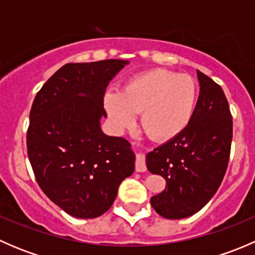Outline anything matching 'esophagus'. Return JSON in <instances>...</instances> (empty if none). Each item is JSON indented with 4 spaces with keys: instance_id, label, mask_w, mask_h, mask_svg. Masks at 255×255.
Returning a JSON list of instances; mask_svg holds the SVG:
<instances>
[{
    "instance_id": "1",
    "label": "esophagus",
    "mask_w": 255,
    "mask_h": 255,
    "mask_svg": "<svg viewBox=\"0 0 255 255\" xmlns=\"http://www.w3.org/2000/svg\"><path fill=\"white\" fill-rule=\"evenodd\" d=\"M146 170L145 166V159L142 153H137V158H135V171L138 173H144Z\"/></svg>"
}]
</instances>
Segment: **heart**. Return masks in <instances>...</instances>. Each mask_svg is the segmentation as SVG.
<instances>
[{"instance_id": "obj_1", "label": "heart", "mask_w": 255, "mask_h": 255, "mask_svg": "<svg viewBox=\"0 0 255 255\" xmlns=\"http://www.w3.org/2000/svg\"><path fill=\"white\" fill-rule=\"evenodd\" d=\"M197 85L189 75L155 69L130 79L122 92L109 91L104 106L113 129L129 128L140 112V123L155 140L181 134L194 117Z\"/></svg>"}]
</instances>
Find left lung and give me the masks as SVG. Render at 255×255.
I'll use <instances>...</instances> for the list:
<instances>
[{
  "mask_svg": "<svg viewBox=\"0 0 255 255\" xmlns=\"http://www.w3.org/2000/svg\"><path fill=\"white\" fill-rule=\"evenodd\" d=\"M200 95L186 129L146 154V168L165 179V190L150 199L169 220L199 212L220 187L227 170L233 122L222 87L197 70Z\"/></svg>",
  "mask_w": 255,
  "mask_h": 255,
  "instance_id": "obj_1",
  "label": "left lung"
}]
</instances>
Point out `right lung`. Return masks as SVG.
<instances>
[{
    "instance_id": "obj_1",
    "label": "right lung",
    "mask_w": 255,
    "mask_h": 255,
    "mask_svg": "<svg viewBox=\"0 0 255 255\" xmlns=\"http://www.w3.org/2000/svg\"><path fill=\"white\" fill-rule=\"evenodd\" d=\"M129 63L109 59L61 66L33 101L27 151L38 185L61 210L96 218L134 171L130 143L101 129L110 81Z\"/></svg>"
}]
</instances>
